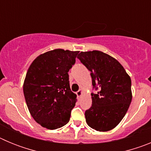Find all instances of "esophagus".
Instances as JSON below:
<instances>
[{
    "mask_svg": "<svg viewBox=\"0 0 151 151\" xmlns=\"http://www.w3.org/2000/svg\"><path fill=\"white\" fill-rule=\"evenodd\" d=\"M82 89H79V90H78V91L76 92L77 97H78V98H79V97H81V95H82Z\"/></svg>",
    "mask_w": 151,
    "mask_h": 151,
    "instance_id": "34e87169",
    "label": "esophagus"
}]
</instances>
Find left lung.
I'll return each mask as SVG.
<instances>
[{
	"label": "left lung",
	"mask_w": 151,
	"mask_h": 151,
	"mask_svg": "<svg viewBox=\"0 0 151 151\" xmlns=\"http://www.w3.org/2000/svg\"><path fill=\"white\" fill-rule=\"evenodd\" d=\"M91 72V106L85 113L86 122L99 132L110 131L121 122L132 101V82L123 66L98 50L81 52L77 57Z\"/></svg>",
	"instance_id": "obj_1"
}]
</instances>
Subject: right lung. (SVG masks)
Wrapping results in <instances>:
<instances>
[{"mask_svg": "<svg viewBox=\"0 0 151 151\" xmlns=\"http://www.w3.org/2000/svg\"><path fill=\"white\" fill-rule=\"evenodd\" d=\"M78 54L50 50L38 56L28 69L24 96L32 116L43 127L53 130L69 122L77 99L69 87L68 72Z\"/></svg>", "mask_w": 151, "mask_h": 151, "instance_id": "add662e5", "label": "right lung"}]
</instances>
